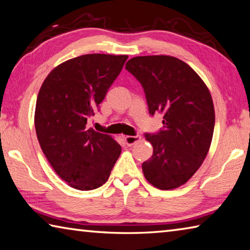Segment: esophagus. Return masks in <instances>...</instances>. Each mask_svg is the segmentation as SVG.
Listing matches in <instances>:
<instances>
[{
  "label": "esophagus",
  "instance_id": "1",
  "mask_svg": "<svg viewBox=\"0 0 250 250\" xmlns=\"http://www.w3.org/2000/svg\"><path fill=\"white\" fill-rule=\"evenodd\" d=\"M141 139H142V137L138 136V135H136V136H125L124 137V141L127 146H133L134 144L141 142Z\"/></svg>",
  "mask_w": 250,
  "mask_h": 250
}]
</instances>
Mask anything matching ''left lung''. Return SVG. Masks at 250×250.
Returning <instances> with one entry per match:
<instances>
[{
    "instance_id": "obj_1",
    "label": "left lung",
    "mask_w": 250,
    "mask_h": 250,
    "mask_svg": "<svg viewBox=\"0 0 250 250\" xmlns=\"http://www.w3.org/2000/svg\"><path fill=\"white\" fill-rule=\"evenodd\" d=\"M125 67L142 83L149 113L164 115L165 129L145 135L154 154L142 165L144 176L157 189H177L198 171L211 147L212 95L199 74L176 57L139 56Z\"/></svg>"
}]
</instances>
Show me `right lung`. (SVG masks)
I'll list each match as a JSON object with an SVG mask.
<instances>
[{"label":"right lung","mask_w":250,"mask_h":250,"mask_svg":"<svg viewBox=\"0 0 250 250\" xmlns=\"http://www.w3.org/2000/svg\"><path fill=\"white\" fill-rule=\"evenodd\" d=\"M126 55L89 54L57 65L43 80L35 108V129L43 155L58 176L77 190L107 181L122 148L86 122L127 60Z\"/></svg>","instance_id":"right-lung-1"}]
</instances>
